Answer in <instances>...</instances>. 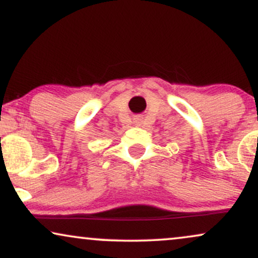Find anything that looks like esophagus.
<instances>
[{
    "label": "esophagus",
    "instance_id": "esophagus-1",
    "mask_svg": "<svg viewBox=\"0 0 258 258\" xmlns=\"http://www.w3.org/2000/svg\"><path fill=\"white\" fill-rule=\"evenodd\" d=\"M143 115H136V116H133V123H135L136 126H142L143 125Z\"/></svg>",
    "mask_w": 258,
    "mask_h": 258
}]
</instances>
